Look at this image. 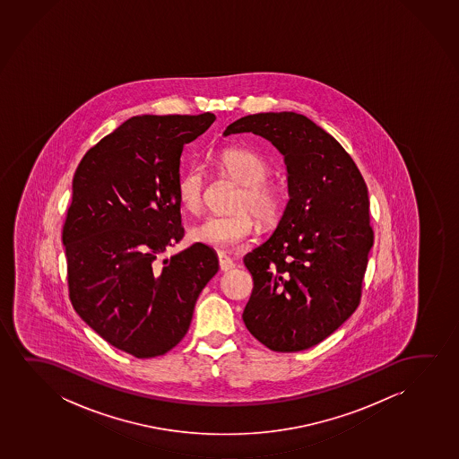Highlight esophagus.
Wrapping results in <instances>:
<instances>
[{"instance_id":"esophagus-1","label":"esophagus","mask_w":459,"mask_h":459,"mask_svg":"<svg viewBox=\"0 0 459 459\" xmlns=\"http://www.w3.org/2000/svg\"><path fill=\"white\" fill-rule=\"evenodd\" d=\"M218 260H220V268L222 271H230L235 266L232 258L229 257L224 252H218Z\"/></svg>"}]
</instances>
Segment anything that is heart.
<instances>
[{
    "instance_id": "1",
    "label": "heart",
    "mask_w": 459,
    "mask_h": 459,
    "mask_svg": "<svg viewBox=\"0 0 459 459\" xmlns=\"http://www.w3.org/2000/svg\"><path fill=\"white\" fill-rule=\"evenodd\" d=\"M216 163L232 180L241 185L232 210L226 216H208L189 229V239L210 247H232L252 237L260 224L271 227L282 218L285 195L277 183L266 177L270 166L264 157L246 149H226L216 155ZM205 172L199 164L189 166L177 183V201L183 212L197 214L204 207Z\"/></svg>"
}]
</instances>
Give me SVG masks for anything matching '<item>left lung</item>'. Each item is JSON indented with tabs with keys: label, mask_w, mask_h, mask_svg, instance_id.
<instances>
[{
	"label": "left lung",
	"mask_w": 459,
	"mask_h": 459,
	"mask_svg": "<svg viewBox=\"0 0 459 459\" xmlns=\"http://www.w3.org/2000/svg\"><path fill=\"white\" fill-rule=\"evenodd\" d=\"M254 133L287 164L290 201L277 229L246 255L254 289L247 331L273 351L318 345L358 308L373 246L364 177L345 149L302 114L258 113L224 134Z\"/></svg>",
	"instance_id": "left-lung-1"
}]
</instances>
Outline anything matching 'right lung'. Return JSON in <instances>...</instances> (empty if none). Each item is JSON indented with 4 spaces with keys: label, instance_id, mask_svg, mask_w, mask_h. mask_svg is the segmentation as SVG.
<instances>
[{
    "label": "right lung",
    "instance_id": "add662e5",
    "mask_svg": "<svg viewBox=\"0 0 459 459\" xmlns=\"http://www.w3.org/2000/svg\"><path fill=\"white\" fill-rule=\"evenodd\" d=\"M214 114L136 116L76 168L63 227L72 306L101 339L134 358L163 356L188 333L220 264L197 245L155 264L183 238L177 183L183 147Z\"/></svg>",
    "mask_w": 459,
    "mask_h": 459
}]
</instances>
